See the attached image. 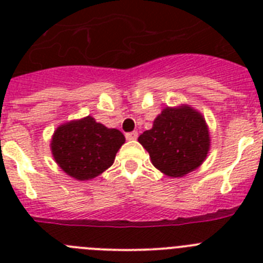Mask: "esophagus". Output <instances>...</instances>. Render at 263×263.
Here are the masks:
<instances>
[{"mask_svg": "<svg viewBox=\"0 0 263 263\" xmlns=\"http://www.w3.org/2000/svg\"><path fill=\"white\" fill-rule=\"evenodd\" d=\"M137 137H138V133H137V132H130V133H126L127 141H136Z\"/></svg>", "mask_w": 263, "mask_h": 263, "instance_id": "1", "label": "esophagus"}]
</instances>
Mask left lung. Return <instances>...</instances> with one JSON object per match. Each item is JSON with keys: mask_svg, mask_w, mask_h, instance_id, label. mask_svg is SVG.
Instances as JSON below:
<instances>
[{"mask_svg": "<svg viewBox=\"0 0 263 263\" xmlns=\"http://www.w3.org/2000/svg\"><path fill=\"white\" fill-rule=\"evenodd\" d=\"M210 133L201 113L188 105L164 108L138 142L159 171L171 178L187 175L200 166L210 152Z\"/></svg>", "mask_w": 263, "mask_h": 263, "instance_id": "obj_1", "label": "left lung"}]
</instances>
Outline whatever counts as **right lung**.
<instances>
[{
	"instance_id": "right-lung-1",
	"label": "right lung",
	"mask_w": 263,
	"mask_h": 263,
	"mask_svg": "<svg viewBox=\"0 0 263 263\" xmlns=\"http://www.w3.org/2000/svg\"><path fill=\"white\" fill-rule=\"evenodd\" d=\"M124 134L96 122L93 117L60 125L52 136L51 152L60 168L78 180H89L113 164Z\"/></svg>"
}]
</instances>
